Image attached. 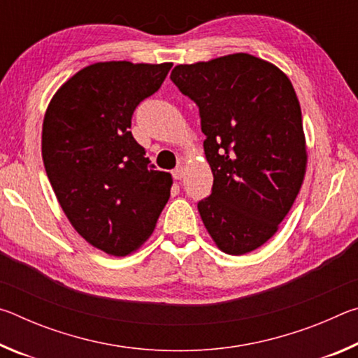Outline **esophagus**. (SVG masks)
Wrapping results in <instances>:
<instances>
[{
  "mask_svg": "<svg viewBox=\"0 0 358 358\" xmlns=\"http://www.w3.org/2000/svg\"><path fill=\"white\" fill-rule=\"evenodd\" d=\"M172 175H173L175 180H181V178L185 177V167L183 166H178L177 169H173Z\"/></svg>",
  "mask_w": 358,
  "mask_h": 358,
  "instance_id": "obj_1",
  "label": "esophagus"
}]
</instances>
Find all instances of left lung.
<instances>
[{"label":"left lung","instance_id":"obj_1","mask_svg":"<svg viewBox=\"0 0 358 358\" xmlns=\"http://www.w3.org/2000/svg\"><path fill=\"white\" fill-rule=\"evenodd\" d=\"M172 82L199 106L213 189L199 202L222 252L266 243L292 208L306 173L301 108L289 77L250 53L175 66Z\"/></svg>","mask_w":358,"mask_h":358}]
</instances>
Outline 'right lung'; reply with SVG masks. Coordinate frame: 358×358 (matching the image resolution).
<instances>
[{"label":"right lung","mask_w":358,"mask_h":358,"mask_svg":"<svg viewBox=\"0 0 358 358\" xmlns=\"http://www.w3.org/2000/svg\"><path fill=\"white\" fill-rule=\"evenodd\" d=\"M172 63L90 64L57 90L42 123V159L72 227L90 245L123 257L150 238L171 197L172 175L155 171L131 134L141 102Z\"/></svg>","instance_id":"right-lung-1"}]
</instances>
